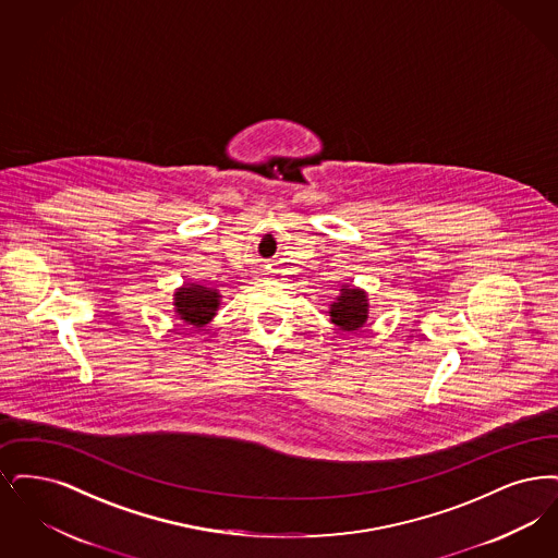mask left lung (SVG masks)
Masks as SVG:
<instances>
[{"label": "left lung", "instance_id": "obj_1", "mask_svg": "<svg viewBox=\"0 0 558 558\" xmlns=\"http://www.w3.org/2000/svg\"><path fill=\"white\" fill-rule=\"evenodd\" d=\"M331 323L338 325L341 331H359L368 318V300L366 291L354 286H343L338 300L331 304Z\"/></svg>", "mask_w": 558, "mask_h": 558}]
</instances>
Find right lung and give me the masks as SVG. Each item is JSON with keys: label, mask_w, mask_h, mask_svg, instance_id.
I'll return each mask as SVG.
<instances>
[{"label": "right lung", "mask_w": 558, "mask_h": 558, "mask_svg": "<svg viewBox=\"0 0 558 558\" xmlns=\"http://www.w3.org/2000/svg\"><path fill=\"white\" fill-rule=\"evenodd\" d=\"M174 313L192 327H204L217 315L220 293L213 288L187 283L174 291Z\"/></svg>", "instance_id": "right-lung-1"}]
</instances>
